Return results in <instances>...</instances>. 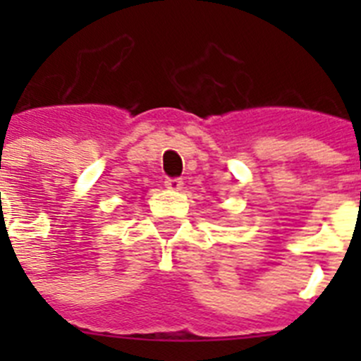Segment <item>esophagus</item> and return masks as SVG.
Returning <instances> with one entry per match:
<instances>
[{
	"instance_id": "esophagus-1",
	"label": "esophagus",
	"mask_w": 361,
	"mask_h": 361,
	"mask_svg": "<svg viewBox=\"0 0 361 361\" xmlns=\"http://www.w3.org/2000/svg\"><path fill=\"white\" fill-rule=\"evenodd\" d=\"M183 178H177V177H170L164 180V186L171 191H178L183 190Z\"/></svg>"
}]
</instances>
